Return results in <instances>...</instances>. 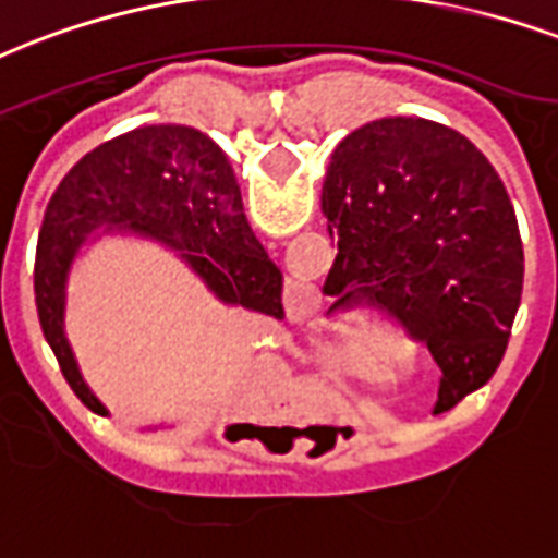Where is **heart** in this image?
Segmentation results:
<instances>
[{"instance_id": "obj_1", "label": "heart", "mask_w": 558, "mask_h": 558, "mask_svg": "<svg viewBox=\"0 0 558 558\" xmlns=\"http://www.w3.org/2000/svg\"><path fill=\"white\" fill-rule=\"evenodd\" d=\"M383 348H386V330L380 318L354 313V316L339 318L330 327V336L318 351V360L336 374L374 380L380 377Z\"/></svg>"}]
</instances>
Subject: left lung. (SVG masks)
<instances>
[{
    "mask_svg": "<svg viewBox=\"0 0 558 558\" xmlns=\"http://www.w3.org/2000/svg\"><path fill=\"white\" fill-rule=\"evenodd\" d=\"M322 213L339 248L327 313L368 304L430 348L436 412L488 383L524 289L515 207L495 166L448 125L374 119L330 155Z\"/></svg>",
    "mask_w": 558,
    "mask_h": 558,
    "instance_id": "1",
    "label": "left lung"
}]
</instances>
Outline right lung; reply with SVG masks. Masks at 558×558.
I'll return each mask as SVG.
<instances>
[{"mask_svg":"<svg viewBox=\"0 0 558 558\" xmlns=\"http://www.w3.org/2000/svg\"><path fill=\"white\" fill-rule=\"evenodd\" d=\"M96 225L151 233L181 251L222 301L283 318V275L245 222L240 186L222 148L184 125L128 131L72 166L37 236V318L70 389L87 410L108 415L81 380L66 345L63 283L72 254Z\"/></svg>","mask_w":558,"mask_h":558,"instance_id":"add662e5","label":"right lung"}]
</instances>
